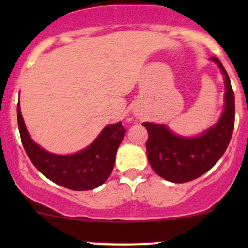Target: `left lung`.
<instances>
[{"mask_svg":"<svg viewBox=\"0 0 248 248\" xmlns=\"http://www.w3.org/2000/svg\"><path fill=\"white\" fill-rule=\"evenodd\" d=\"M224 76L226 106L215 126L198 137H180L164 124L144 122L149 139L147 158L156 174L171 182H188L202 176L223 156L232 139L235 121V98L228 73L217 57H211Z\"/></svg>","mask_w":248,"mask_h":248,"instance_id":"obj_1","label":"left lung"}]
</instances>
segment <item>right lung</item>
<instances>
[{
    "instance_id": "right-lung-1",
    "label": "right lung",
    "mask_w": 248,
    "mask_h": 248,
    "mask_svg": "<svg viewBox=\"0 0 248 248\" xmlns=\"http://www.w3.org/2000/svg\"><path fill=\"white\" fill-rule=\"evenodd\" d=\"M17 124L24 149L33 166L52 182L73 191L93 189L108 179L114 168L117 147L126 133L121 122L109 124L86 149L62 156L46 151L30 138L20 104Z\"/></svg>"
}]
</instances>
